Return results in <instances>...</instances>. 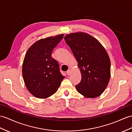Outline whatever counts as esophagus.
Returning a JSON list of instances; mask_svg holds the SVG:
<instances>
[{
  "label": "esophagus",
  "mask_w": 132,
  "mask_h": 132,
  "mask_svg": "<svg viewBox=\"0 0 132 132\" xmlns=\"http://www.w3.org/2000/svg\"><path fill=\"white\" fill-rule=\"evenodd\" d=\"M70 73H71V70H70V69H68V70L67 71V75H68V76H69V75H70Z\"/></svg>",
  "instance_id": "34e87169"
}]
</instances>
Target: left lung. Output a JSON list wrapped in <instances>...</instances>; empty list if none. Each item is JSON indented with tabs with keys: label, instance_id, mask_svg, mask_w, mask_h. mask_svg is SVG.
<instances>
[{
	"label": "left lung",
	"instance_id": "8db88e82",
	"mask_svg": "<svg viewBox=\"0 0 132 132\" xmlns=\"http://www.w3.org/2000/svg\"><path fill=\"white\" fill-rule=\"evenodd\" d=\"M78 63L81 81L76 88L86 98H95L105 91L110 79V60L102 44L87 33L67 34L64 37Z\"/></svg>",
	"mask_w": 132,
	"mask_h": 132
}]
</instances>
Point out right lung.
<instances>
[{"label":"right lung","instance_id":"obj_1","mask_svg":"<svg viewBox=\"0 0 132 132\" xmlns=\"http://www.w3.org/2000/svg\"><path fill=\"white\" fill-rule=\"evenodd\" d=\"M64 34L37 40L29 47L22 64L24 84L35 97L47 98L57 91L65 77L59 71L57 61L51 54L63 39Z\"/></svg>","mask_w":132,"mask_h":132}]
</instances>
